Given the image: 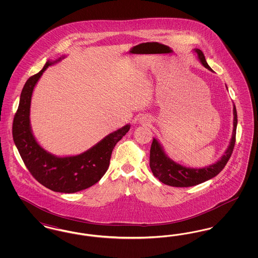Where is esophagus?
<instances>
[{"label": "esophagus", "instance_id": "1", "mask_svg": "<svg viewBox=\"0 0 258 258\" xmlns=\"http://www.w3.org/2000/svg\"><path fill=\"white\" fill-rule=\"evenodd\" d=\"M146 119H147V118H144V117H143V118H140V123H147L149 120H146Z\"/></svg>", "mask_w": 258, "mask_h": 258}]
</instances>
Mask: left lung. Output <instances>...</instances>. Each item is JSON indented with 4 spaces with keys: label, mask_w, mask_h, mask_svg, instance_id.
Returning a JSON list of instances; mask_svg holds the SVG:
<instances>
[{
    "label": "left lung",
    "mask_w": 258,
    "mask_h": 258,
    "mask_svg": "<svg viewBox=\"0 0 258 258\" xmlns=\"http://www.w3.org/2000/svg\"><path fill=\"white\" fill-rule=\"evenodd\" d=\"M197 55V58L201 64L209 71L213 72L209 67L203 52L200 49H194ZM227 88V87H226ZM233 132L232 137L230 139L229 145L221 159L217 162L205 166L202 168H192L181 165L174 160H171L165 153L162 145L157 138H153V142L150 150V167L154 176L158 178L161 183L177 186V187H186L192 186L203 182H206L210 179L216 177L224 168L227 161L230 159L233 152L236 138V128H237V111L233 104Z\"/></svg>",
    "instance_id": "8db88e82"
}]
</instances>
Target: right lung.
Here are the masks:
<instances>
[{
    "instance_id": "add662e5",
    "label": "right lung",
    "mask_w": 258,
    "mask_h": 258,
    "mask_svg": "<svg viewBox=\"0 0 258 258\" xmlns=\"http://www.w3.org/2000/svg\"><path fill=\"white\" fill-rule=\"evenodd\" d=\"M61 56L55 61H47L38 74L30 77L21 92L19 106L14 116L13 136L28 170L38 183L57 192L74 194L98 183L107 171L112 151L119 140L130 131L126 123L111 133L85 152L59 157L41 147L31 126V101L33 92L46 69L64 59Z\"/></svg>"
}]
</instances>
